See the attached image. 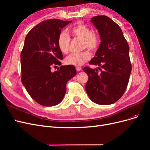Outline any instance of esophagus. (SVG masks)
Returning <instances> with one entry per match:
<instances>
[{
	"label": "esophagus",
	"instance_id": "34e87169",
	"mask_svg": "<svg viewBox=\"0 0 150 150\" xmlns=\"http://www.w3.org/2000/svg\"><path fill=\"white\" fill-rule=\"evenodd\" d=\"M76 69L77 71H81V67H79V66H76Z\"/></svg>",
	"mask_w": 150,
	"mask_h": 150
}]
</instances>
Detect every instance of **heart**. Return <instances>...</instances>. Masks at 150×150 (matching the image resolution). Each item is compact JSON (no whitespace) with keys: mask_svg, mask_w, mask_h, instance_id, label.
<instances>
[{"mask_svg":"<svg viewBox=\"0 0 150 150\" xmlns=\"http://www.w3.org/2000/svg\"><path fill=\"white\" fill-rule=\"evenodd\" d=\"M68 33L72 34L74 38L83 40V49L87 48L90 51H94L98 48L99 45L98 36L93 33L91 28L85 24L78 23L72 25L68 29ZM70 41L69 36L66 32H62L59 34L57 41V46L63 54H66L69 52ZM91 57V55L90 52L84 51L71 54L66 59L65 62L68 65L79 66L88 61Z\"/></svg>","mask_w":150,"mask_h":150,"instance_id":"1","label":"heart"}]
</instances>
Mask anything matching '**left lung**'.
<instances>
[{
  "label": "left lung",
  "instance_id": "left-lung-1",
  "mask_svg": "<svg viewBox=\"0 0 150 150\" xmlns=\"http://www.w3.org/2000/svg\"><path fill=\"white\" fill-rule=\"evenodd\" d=\"M101 42L89 64L98 66L100 70L86 66L88 76L85 89L94 103L108 105L122 97L128 84L131 72L129 46L122 32L116 22L106 16L92 17Z\"/></svg>",
  "mask_w": 150,
  "mask_h": 150
}]
</instances>
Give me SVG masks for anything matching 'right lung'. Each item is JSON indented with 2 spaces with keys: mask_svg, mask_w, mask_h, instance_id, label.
<instances>
[{
  "mask_svg": "<svg viewBox=\"0 0 150 150\" xmlns=\"http://www.w3.org/2000/svg\"><path fill=\"white\" fill-rule=\"evenodd\" d=\"M71 21H44L32 29L25 38L21 54V81L35 101L44 106L60 103L66 92L67 81L76 75L75 67L61 66L63 56L57 46L61 29Z\"/></svg>",
  "mask_w": 150,
  "mask_h": 150,
  "instance_id": "right-lung-1",
  "label": "right lung"
}]
</instances>
